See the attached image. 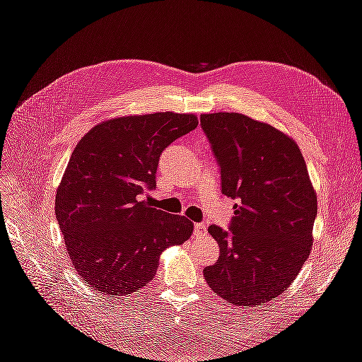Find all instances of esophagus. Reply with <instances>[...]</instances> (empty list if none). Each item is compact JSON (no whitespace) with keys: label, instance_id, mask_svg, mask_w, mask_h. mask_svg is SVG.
<instances>
[{"label":"esophagus","instance_id":"esophagus-1","mask_svg":"<svg viewBox=\"0 0 362 362\" xmlns=\"http://www.w3.org/2000/svg\"><path fill=\"white\" fill-rule=\"evenodd\" d=\"M193 234L196 237H204L206 235V226L204 223H196L194 229H193Z\"/></svg>","mask_w":362,"mask_h":362}]
</instances>
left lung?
I'll list each match as a JSON object with an SVG mask.
<instances>
[{
    "mask_svg": "<svg viewBox=\"0 0 362 362\" xmlns=\"http://www.w3.org/2000/svg\"><path fill=\"white\" fill-rule=\"evenodd\" d=\"M221 166L222 193L237 199L229 231L208 226L221 247L204 278L237 306L264 305L286 291L313 247L317 194L296 141L242 113L201 115Z\"/></svg>",
    "mask_w": 362,
    "mask_h": 362,
    "instance_id": "left-lung-1",
    "label": "left lung"
}]
</instances>
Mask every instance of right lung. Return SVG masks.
Here are the masks:
<instances>
[{
  "mask_svg": "<svg viewBox=\"0 0 362 362\" xmlns=\"http://www.w3.org/2000/svg\"><path fill=\"white\" fill-rule=\"evenodd\" d=\"M198 127L192 113L104 120L75 146L56 194L66 252L86 284L110 296L144 288L161 252L193 233L187 217L149 206L161 152Z\"/></svg>",
  "mask_w": 362,
  "mask_h": 362,
  "instance_id": "1",
  "label": "right lung"
}]
</instances>
